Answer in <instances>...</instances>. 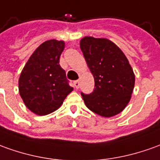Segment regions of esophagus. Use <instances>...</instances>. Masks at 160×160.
<instances>
[{
  "label": "esophagus",
  "mask_w": 160,
  "mask_h": 160,
  "mask_svg": "<svg viewBox=\"0 0 160 160\" xmlns=\"http://www.w3.org/2000/svg\"><path fill=\"white\" fill-rule=\"evenodd\" d=\"M79 85H80V82H79L78 80H77V81H75V82H74V86H75L76 89H78V88H79Z\"/></svg>",
  "instance_id": "34e87169"
}]
</instances>
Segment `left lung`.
Segmentation results:
<instances>
[{
  "mask_svg": "<svg viewBox=\"0 0 160 160\" xmlns=\"http://www.w3.org/2000/svg\"><path fill=\"white\" fill-rule=\"evenodd\" d=\"M80 48L95 81L93 92L81 93L85 105L104 118L118 114L130 102L135 83L128 59L105 38L85 36L80 41Z\"/></svg>",
  "mask_w": 160,
  "mask_h": 160,
  "instance_id": "obj_1",
  "label": "left lung"
}]
</instances>
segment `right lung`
<instances>
[{"label": "right lung", "instance_id": "add662e5", "mask_svg": "<svg viewBox=\"0 0 160 160\" xmlns=\"http://www.w3.org/2000/svg\"><path fill=\"white\" fill-rule=\"evenodd\" d=\"M63 41L48 40L36 48L19 78V93L28 109L39 116L57 111L73 91L59 64Z\"/></svg>", "mask_w": 160, "mask_h": 160}]
</instances>
